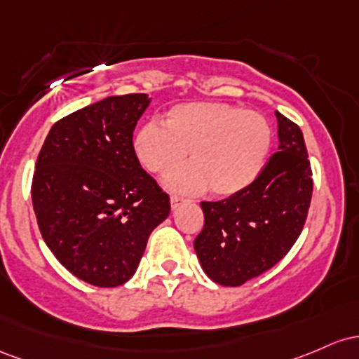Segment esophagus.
<instances>
[{
	"label": "esophagus",
	"mask_w": 359,
	"mask_h": 359,
	"mask_svg": "<svg viewBox=\"0 0 359 359\" xmlns=\"http://www.w3.org/2000/svg\"><path fill=\"white\" fill-rule=\"evenodd\" d=\"M184 201H187V200H184L183 196L172 195L171 196V208H172V210H176V208H180V205H183Z\"/></svg>",
	"instance_id": "1"
}]
</instances>
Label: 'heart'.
<instances>
[{"mask_svg":"<svg viewBox=\"0 0 359 359\" xmlns=\"http://www.w3.org/2000/svg\"><path fill=\"white\" fill-rule=\"evenodd\" d=\"M273 147L266 116L227 103H183L166 114L164 123L149 120L134 137L137 159L152 175L178 168L190 151L188 166L168 178L175 191L210 188L217 196L248 190L259 178Z\"/></svg>","mask_w":359,"mask_h":359,"instance_id":"heart-1","label":"heart"}]
</instances>
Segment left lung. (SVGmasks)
Wrapping results in <instances>:
<instances>
[{
	"mask_svg": "<svg viewBox=\"0 0 359 359\" xmlns=\"http://www.w3.org/2000/svg\"><path fill=\"white\" fill-rule=\"evenodd\" d=\"M280 151L248 190L201 201L195 251L207 276L239 287L273 268L299 239L312 200V168L300 127L276 111Z\"/></svg>",
	"mask_w": 359,
	"mask_h": 359,
	"instance_id": "left-lung-1",
	"label": "left lung"
}]
</instances>
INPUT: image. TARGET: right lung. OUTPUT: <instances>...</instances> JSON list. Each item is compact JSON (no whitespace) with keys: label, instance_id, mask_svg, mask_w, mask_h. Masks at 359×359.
<instances>
[{"label":"right lung","instance_id":"1","mask_svg":"<svg viewBox=\"0 0 359 359\" xmlns=\"http://www.w3.org/2000/svg\"><path fill=\"white\" fill-rule=\"evenodd\" d=\"M151 100L108 96L52 126L35 163L32 203L43 241L67 271L95 287L123 285L169 195L140 166L134 128Z\"/></svg>","mask_w":359,"mask_h":359}]
</instances>
